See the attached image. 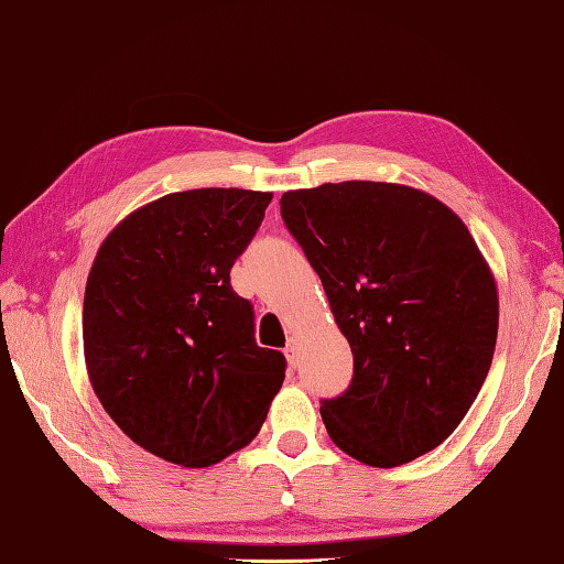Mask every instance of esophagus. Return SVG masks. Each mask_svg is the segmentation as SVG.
I'll use <instances>...</instances> for the list:
<instances>
[{
    "instance_id": "obj_1",
    "label": "esophagus",
    "mask_w": 564,
    "mask_h": 564,
    "mask_svg": "<svg viewBox=\"0 0 564 564\" xmlns=\"http://www.w3.org/2000/svg\"><path fill=\"white\" fill-rule=\"evenodd\" d=\"M285 359H289L291 367H295V364H297V345H295V339H289V347H285Z\"/></svg>"
}]
</instances>
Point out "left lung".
<instances>
[{"instance_id": "1", "label": "left lung", "mask_w": 564, "mask_h": 564, "mask_svg": "<svg viewBox=\"0 0 564 564\" xmlns=\"http://www.w3.org/2000/svg\"><path fill=\"white\" fill-rule=\"evenodd\" d=\"M355 355L349 389L319 405L333 443L399 467L455 433L487 379L499 295L477 241L437 197L345 181L281 197Z\"/></svg>"}]
</instances>
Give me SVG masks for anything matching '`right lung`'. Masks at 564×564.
Returning a JSON list of instances; mask_svg holds the SVG:
<instances>
[{
    "instance_id": "add662e5",
    "label": "right lung",
    "mask_w": 564,
    "mask_h": 564,
    "mask_svg": "<svg viewBox=\"0 0 564 564\" xmlns=\"http://www.w3.org/2000/svg\"><path fill=\"white\" fill-rule=\"evenodd\" d=\"M271 193L163 195L109 231L87 275V377L121 433L151 455L209 467L257 437L285 357L253 339V307L229 271Z\"/></svg>"
}]
</instances>
